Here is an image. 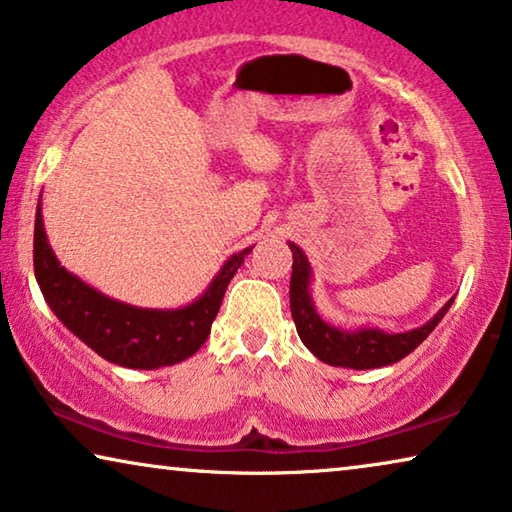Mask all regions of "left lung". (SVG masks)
I'll list each match as a JSON object with an SVG mask.
<instances>
[{"label":"left lung","instance_id":"1","mask_svg":"<svg viewBox=\"0 0 512 512\" xmlns=\"http://www.w3.org/2000/svg\"><path fill=\"white\" fill-rule=\"evenodd\" d=\"M293 251V274H291V314L298 328V335L311 353L325 365L348 367V369H376L392 365L406 358L411 351L425 342L446 311L453 305L450 298L446 305L436 311L425 325L409 332H383L381 328H358L344 330L337 325L325 323L318 316L314 298H311V265L305 251L295 242H288Z\"/></svg>","mask_w":512,"mask_h":512}]
</instances>
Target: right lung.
<instances>
[{
	"mask_svg": "<svg viewBox=\"0 0 512 512\" xmlns=\"http://www.w3.org/2000/svg\"><path fill=\"white\" fill-rule=\"evenodd\" d=\"M251 249L228 258L201 298L187 307H133L108 298L62 268L43 228L41 201L36 205L34 274L48 307L103 360L129 369H157L191 358L210 335L226 288Z\"/></svg>",
	"mask_w": 512,
	"mask_h": 512,
	"instance_id": "obj_1",
	"label": "right lung"
}]
</instances>
